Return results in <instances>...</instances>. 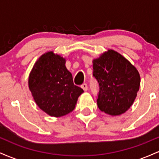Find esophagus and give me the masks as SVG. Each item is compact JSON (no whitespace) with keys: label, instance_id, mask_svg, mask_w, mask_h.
<instances>
[{"label":"esophagus","instance_id":"1","mask_svg":"<svg viewBox=\"0 0 159 159\" xmlns=\"http://www.w3.org/2000/svg\"><path fill=\"white\" fill-rule=\"evenodd\" d=\"M81 88L84 91H87L88 90V86H87V84H84L83 85H81Z\"/></svg>","mask_w":159,"mask_h":159}]
</instances>
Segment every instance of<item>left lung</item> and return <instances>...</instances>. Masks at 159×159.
I'll return each mask as SVG.
<instances>
[{"instance_id":"1","label":"left lung","mask_w":159,"mask_h":159,"mask_svg":"<svg viewBox=\"0 0 159 159\" xmlns=\"http://www.w3.org/2000/svg\"><path fill=\"white\" fill-rule=\"evenodd\" d=\"M93 76L99 85L97 105L111 116L124 114L132 106L139 90L138 69L116 51L108 49L93 60Z\"/></svg>"}]
</instances>
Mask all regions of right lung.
I'll return each instance as SVG.
<instances>
[{
  "instance_id": "add662e5",
  "label": "right lung",
  "mask_w": 159,
  "mask_h": 159,
  "mask_svg": "<svg viewBox=\"0 0 159 159\" xmlns=\"http://www.w3.org/2000/svg\"><path fill=\"white\" fill-rule=\"evenodd\" d=\"M66 59L54 52L40 56L28 78L29 90L41 110L60 117L72 112L84 90L74 84Z\"/></svg>"
}]
</instances>
